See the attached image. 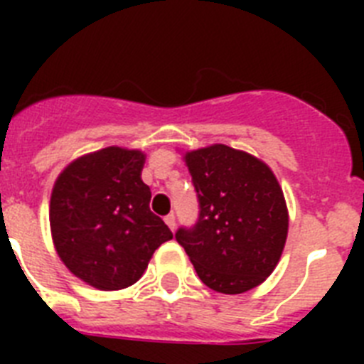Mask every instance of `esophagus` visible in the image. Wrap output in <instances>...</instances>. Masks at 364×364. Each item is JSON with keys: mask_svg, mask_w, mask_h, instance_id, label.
Listing matches in <instances>:
<instances>
[{"mask_svg": "<svg viewBox=\"0 0 364 364\" xmlns=\"http://www.w3.org/2000/svg\"><path fill=\"white\" fill-rule=\"evenodd\" d=\"M164 220H166V224L167 226H169V230H175V226H176V220H175V215L173 213H169V215H166V217H164Z\"/></svg>", "mask_w": 364, "mask_h": 364, "instance_id": "1", "label": "esophagus"}]
</instances>
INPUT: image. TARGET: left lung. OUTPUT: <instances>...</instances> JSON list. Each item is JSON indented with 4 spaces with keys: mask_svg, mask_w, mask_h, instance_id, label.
Masks as SVG:
<instances>
[{
    "mask_svg": "<svg viewBox=\"0 0 364 364\" xmlns=\"http://www.w3.org/2000/svg\"><path fill=\"white\" fill-rule=\"evenodd\" d=\"M184 160L200 213L175 239L208 288L228 295L252 290L272 275L288 237L277 178L262 160L224 144L189 151Z\"/></svg>",
    "mask_w": 364,
    "mask_h": 364,
    "instance_id": "8db88e82",
    "label": "left lung"
}]
</instances>
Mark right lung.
Returning a JSON list of instances; mask_svg holds the SVG:
<instances>
[{
  "label": "right lung",
  "mask_w": 364,
  "mask_h": 364,
  "mask_svg": "<svg viewBox=\"0 0 364 364\" xmlns=\"http://www.w3.org/2000/svg\"><path fill=\"white\" fill-rule=\"evenodd\" d=\"M146 154L105 147L60 173L50 195L54 247L73 275L98 290H122L142 277L154 250L173 239L149 210L140 175Z\"/></svg>",
  "instance_id": "obj_1"
}]
</instances>
